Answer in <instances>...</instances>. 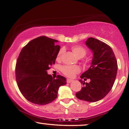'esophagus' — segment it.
Here are the masks:
<instances>
[{"mask_svg": "<svg viewBox=\"0 0 129 129\" xmlns=\"http://www.w3.org/2000/svg\"><path fill=\"white\" fill-rule=\"evenodd\" d=\"M73 80H72V79H67V83H70L71 82H73Z\"/></svg>", "mask_w": 129, "mask_h": 129, "instance_id": "obj_1", "label": "esophagus"}]
</instances>
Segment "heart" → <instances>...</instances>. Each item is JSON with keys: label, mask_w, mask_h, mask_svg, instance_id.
<instances>
[{"label": "heart", "mask_w": 129, "mask_h": 129, "mask_svg": "<svg viewBox=\"0 0 129 129\" xmlns=\"http://www.w3.org/2000/svg\"><path fill=\"white\" fill-rule=\"evenodd\" d=\"M72 50L73 53L77 57L79 58L84 57L86 54V50L83 47L81 46L76 45L72 47ZM63 49H60L58 52L56 56V60L60 61L61 59V56L63 53ZM61 72L66 76L69 77H73L80 72V68L78 66H64L61 68Z\"/></svg>", "instance_id": "1"}]
</instances>
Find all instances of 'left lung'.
<instances>
[{"label":"left lung","mask_w":129,"mask_h":129,"mask_svg":"<svg viewBox=\"0 0 129 129\" xmlns=\"http://www.w3.org/2000/svg\"><path fill=\"white\" fill-rule=\"evenodd\" d=\"M86 45L93 53L91 66L81 75L80 78L89 83L79 82L83 84L80 91L76 93L80 100L95 102L102 99L109 93L113 86L117 72V62L112 49L97 39L89 38Z\"/></svg>","instance_id":"obj_1"}]
</instances>
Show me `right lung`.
Instances as JSON below:
<instances>
[{
	"label": "right lung",
	"instance_id": "1",
	"mask_svg": "<svg viewBox=\"0 0 129 129\" xmlns=\"http://www.w3.org/2000/svg\"><path fill=\"white\" fill-rule=\"evenodd\" d=\"M58 40L40 36L29 42L22 49L17 58L15 73L17 84L28 101L39 105H47L57 98L61 86L66 79L58 75L53 78L47 73L55 63L60 46Z\"/></svg>",
	"mask_w": 129,
	"mask_h": 129
}]
</instances>
